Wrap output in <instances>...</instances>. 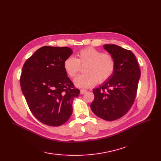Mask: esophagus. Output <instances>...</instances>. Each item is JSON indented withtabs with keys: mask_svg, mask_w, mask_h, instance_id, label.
I'll return each mask as SVG.
<instances>
[{
	"mask_svg": "<svg viewBox=\"0 0 161 161\" xmlns=\"http://www.w3.org/2000/svg\"><path fill=\"white\" fill-rule=\"evenodd\" d=\"M86 91H87L86 89H81L80 91V92L81 95H83L84 93H85V92H86Z\"/></svg>",
	"mask_w": 161,
	"mask_h": 161,
	"instance_id": "34e87169",
	"label": "esophagus"
}]
</instances>
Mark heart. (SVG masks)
Instances as JSON below:
<instances>
[{"instance_id":"1","label":"heart","mask_w":161,"mask_h":161,"mask_svg":"<svg viewBox=\"0 0 161 161\" xmlns=\"http://www.w3.org/2000/svg\"><path fill=\"white\" fill-rule=\"evenodd\" d=\"M85 67L86 73L78 76L75 80L79 87H90L99 81L100 83L109 80L115 69V60L109 53L92 47H86L77 53V58L69 56L64 61V69L70 78H75L80 70V66Z\"/></svg>"}]
</instances>
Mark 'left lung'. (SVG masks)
<instances>
[{"label": "left lung", "instance_id": "1", "mask_svg": "<svg viewBox=\"0 0 161 161\" xmlns=\"http://www.w3.org/2000/svg\"><path fill=\"white\" fill-rule=\"evenodd\" d=\"M103 47L114 56L115 69L108 81L93 89L95 99L91 108L101 119L114 121L127 114L132 106L137 93L140 69L130 50L114 44Z\"/></svg>", "mask_w": 161, "mask_h": 161}]
</instances>
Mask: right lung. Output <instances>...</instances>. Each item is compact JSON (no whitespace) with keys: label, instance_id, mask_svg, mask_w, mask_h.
Instances as JSON below:
<instances>
[{"label":"right lung","instance_id":"right-lung-1","mask_svg":"<svg viewBox=\"0 0 161 161\" xmlns=\"http://www.w3.org/2000/svg\"><path fill=\"white\" fill-rule=\"evenodd\" d=\"M72 53L68 47L43 46L23 66L20 85L30 111L42 123L60 126L72 113L80 93L67 76L64 61Z\"/></svg>","mask_w":161,"mask_h":161}]
</instances>
